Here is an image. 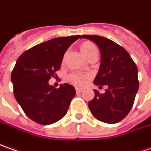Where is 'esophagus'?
I'll use <instances>...</instances> for the list:
<instances>
[{
  "label": "esophagus",
  "mask_w": 151,
  "mask_h": 151,
  "mask_svg": "<svg viewBox=\"0 0 151 151\" xmlns=\"http://www.w3.org/2000/svg\"><path fill=\"white\" fill-rule=\"evenodd\" d=\"M83 91V89L79 88H76V93H80L81 92Z\"/></svg>",
  "instance_id": "34e87169"
}]
</instances>
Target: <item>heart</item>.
<instances>
[{
	"label": "heart",
	"instance_id": "heart-1",
	"mask_svg": "<svg viewBox=\"0 0 151 151\" xmlns=\"http://www.w3.org/2000/svg\"><path fill=\"white\" fill-rule=\"evenodd\" d=\"M80 50H81V52L83 53V54L86 57V58L90 57L92 54L97 53V47L94 45L93 43L88 42V41L83 43L81 45V46H80ZM88 77V75H87V74H81V73H70L69 75L68 76V80L73 84H74V85L82 86L83 84L85 78H87Z\"/></svg>",
	"mask_w": 151,
	"mask_h": 151
}]
</instances>
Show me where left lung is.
<instances>
[{
	"instance_id": "1",
	"label": "left lung",
	"mask_w": 151,
	"mask_h": 151,
	"mask_svg": "<svg viewBox=\"0 0 151 151\" xmlns=\"http://www.w3.org/2000/svg\"><path fill=\"white\" fill-rule=\"evenodd\" d=\"M82 38L93 41L101 52L100 68L93 83L108 87L103 94L94 90L95 97L88 102L89 109L102 122H119L127 116L135 101L139 88L138 68L127 50L114 41L99 35Z\"/></svg>"
}]
</instances>
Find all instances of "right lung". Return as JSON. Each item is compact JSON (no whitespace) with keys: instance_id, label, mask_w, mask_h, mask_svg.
<instances>
[{"instance_id":"right-lung-1","label":"right lung","mask_w":151,"mask_h":151,"mask_svg":"<svg viewBox=\"0 0 151 151\" xmlns=\"http://www.w3.org/2000/svg\"><path fill=\"white\" fill-rule=\"evenodd\" d=\"M81 35L59 37L34 46L17 59L11 73L14 95L29 118L41 125H50L67 113L76 94L68 83L55 88L49 84L61 67L63 54Z\"/></svg>"}]
</instances>
